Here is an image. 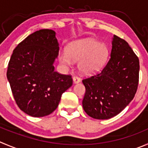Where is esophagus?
Instances as JSON below:
<instances>
[{
  "label": "esophagus",
  "mask_w": 148,
  "mask_h": 148,
  "mask_svg": "<svg viewBox=\"0 0 148 148\" xmlns=\"http://www.w3.org/2000/svg\"><path fill=\"white\" fill-rule=\"evenodd\" d=\"M73 83H74V84H78V83L81 82V78H78V77H77V76L73 77Z\"/></svg>",
  "instance_id": "1"
}]
</instances>
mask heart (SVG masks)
I'll use <instances>...</instances> for the list:
<instances>
[{
    "instance_id": "heart-1",
    "label": "heart",
    "mask_w": 148,
    "mask_h": 148,
    "mask_svg": "<svg viewBox=\"0 0 148 148\" xmlns=\"http://www.w3.org/2000/svg\"><path fill=\"white\" fill-rule=\"evenodd\" d=\"M59 61L64 67H69L73 61L78 62L80 71L86 75L99 71L107 63L109 49L105 43L92 38L75 40L67 46V50L59 52Z\"/></svg>"
}]
</instances>
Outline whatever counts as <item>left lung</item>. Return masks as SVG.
<instances>
[{
	"instance_id": "1",
	"label": "left lung",
	"mask_w": 148,
	"mask_h": 148,
	"mask_svg": "<svg viewBox=\"0 0 148 148\" xmlns=\"http://www.w3.org/2000/svg\"><path fill=\"white\" fill-rule=\"evenodd\" d=\"M139 71L138 57L126 40L114 35L108 62L97 75L82 81L83 108L87 115L105 120L120 113L134 97Z\"/></svg>"
}]
</instances>
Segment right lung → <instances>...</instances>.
I'll return each mask as SVG.
<instances>
[{"label": "right lung", "instance_id": "right-lung-1", "mask_svg": "<svg viewBox=\"0 0 148 148\" xmlns=\"http://www.w3.org/2000/svg\"><path fill=\"white\" fill-rule=\"evenodd\" d=\"M59 50L55 32L43 29L19 43L10 59L7 79L18 107L30 116L54 112L62 94L73 85L71 75L54 71Z\"/></svg>", "mask_w": 148, "mask_h": 148}]
</instances>
